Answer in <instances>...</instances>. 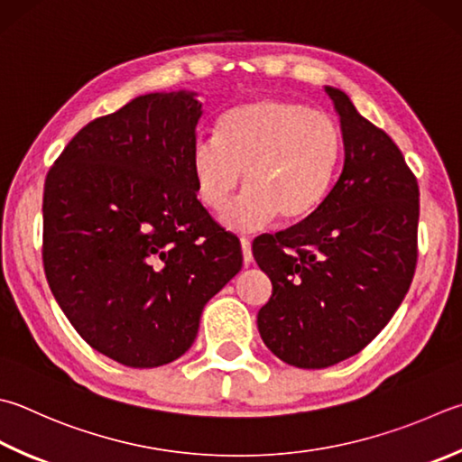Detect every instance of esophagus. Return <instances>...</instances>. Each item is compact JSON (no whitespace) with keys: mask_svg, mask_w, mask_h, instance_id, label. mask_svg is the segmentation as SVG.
Listing matches in <instances>:
<instances>
[{"mask_svg":"<svg viewBox=\"0 0 462 462\" xmlns=\"http://www.w3.org/2000/svg\"><path fill=\"white\" fill-rule=\"evenodd\" d=\"M241 251H243V261L249 265L254 261V254H251V241L247 237H241Z\"/></svg>","mask_w":462,"mask_h":462,"instance_id":"esophagus-1","label":"esophagus"}]
</instances>
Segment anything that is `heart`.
<instances>
[{"label":"heart","mask_w":462,"mask_h":462,"mask_svg":"<svg viewBox=\"0 0 462 462\" xmlns=\"http://www.w3.org/2000/svg\"><path fill=\"white\" fill-rule=\"evenodd\" d=\"M344 154L342 128L326 112L301 102L263 98L239 104L217 123L215 136L190 149L197 197L221 211L231 229H257L277 215L295 223L316 213L332 190Z\"/></svg>","instance_id":"b5f03b06"}]
</instances>
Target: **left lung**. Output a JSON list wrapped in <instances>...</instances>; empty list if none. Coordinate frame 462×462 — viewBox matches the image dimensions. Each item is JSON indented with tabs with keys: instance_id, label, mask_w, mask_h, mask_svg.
<instances>
[{
	"instance_id": "8db88e82",
	"label": "left lung",
	"mask_w": 462,
	"mask_h": 462,
	"mask_svg": "<svg viewBox=\"0 0 462 462\" xmlns=\"http://www.w3.org/2000/svg\"><path fill=\"white\" fill-rule=\"evenodd\" d=\"M344 169L316 213L254 241L272 280L257 313L263 344L295 368L334 366L366 347L402 303L416 269L419 185L398 146L350 96L326 86Z\"/></svg>"
}]
</instances>
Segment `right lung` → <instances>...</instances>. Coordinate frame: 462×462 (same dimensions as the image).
Segmentation results:
<instances>
[{"label":"right lung","instance_id":"obj_1","mask_svg":"<svg viewBox=\"0 0 462 462\" xmlns=\"http://www.w3.org/2000/svg\"><path fill=\"white\" fill-rule=\"evenodd\" d=\"M197 96L144 94L92 120L43 185L50 290L94 350L130 368L180 358L243 265L239 239L197 199Z\"/></svg>","mask_w":462,"mask_h":462}]
</instances>
